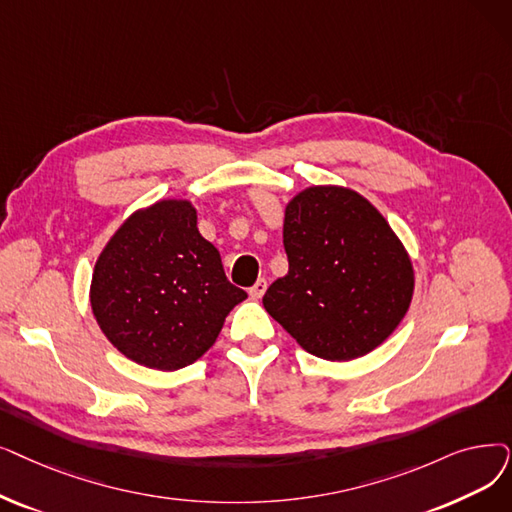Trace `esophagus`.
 <instances>
[{"label":"esophagus","mask_w":512,"mask_h":512,"mask_svg":"<svg viewBox=\"0 0 512 512\" xmlns=\"http://www.w3.org/2000/svg\"><path fill=\"white\" fill-rule=\"evenodd\" d=\"M265 291H268V282H265V280L261 278V280H257V282H255V286H251L249 295H251V299H261Z\"/></svg>","instance_id":"obj_1"}]
</instances>
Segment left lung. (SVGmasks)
I'll return each instance as SVG.
<instances>
[{"label":"left lung","mask_w":512,"mask_h":512,"mask_svg":"<svg viewBox=\"0 0 512 512\" xmlns=\"http://www.w3.org/2000/svg\"><path fill=\"white\" fill-rule=\"evenodd\" d=\"M282 236L288 274L263 307L307 353L349 362L391 337L412 303L414 268L368 198L309 186L286 203Z\"/></svg>","instance_id":"1"}]
</instances>
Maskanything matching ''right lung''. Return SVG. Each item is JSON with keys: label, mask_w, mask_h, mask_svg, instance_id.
<instances>
[{"label": "right lung", "mask_w": 512, "mask_h": 512, "mask_svg": "<svg viewBox=\"0 0 512 512\" xmlns=\"http://www.w3.org/2000/svg\"><path fill=\"white\" fill-rule=\"evenodd\" d=\"M244 299L198 232L188 198L133 211L98 255L90 284L104 337L131 362L163 372L203 358Z\"/></svg>", "instance_id": "obj_1"}]
</instances>
